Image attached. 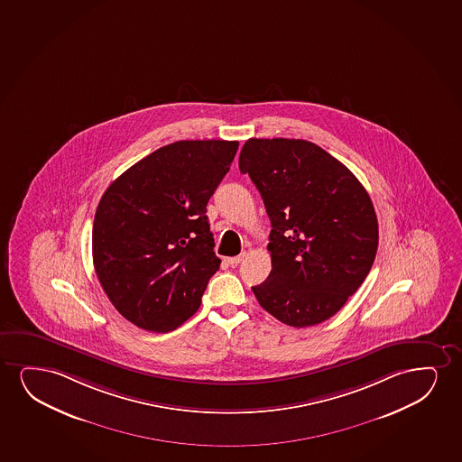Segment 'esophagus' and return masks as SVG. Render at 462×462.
Listing matches in <instances>:
<instances>
[{"instance_id":"obj_1","label":"esophagus","mask_w":462,"mask_h":462,"mask_svg":"<svg viewBox=\"0 0 462 462\" xmlns=\"http://www.w3.org/2000/svg\"><path fill=\"white\" fill-rule=\"evenodd\" d=\"M245 257H246V254H241L238 257L227 258V263L230 266H236V264H240L245 260Z\"/></svg>"}]
</instances>
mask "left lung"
Wrapping results in <instances>:
<instances>
[{
    "instance_id": "8db88e82",
    "label": "left lung",
    "mask_w": 462,
    "mask_h": 462,
    "mask_svg": "<svg viewBox=\"0 0 462 462\" xmlns=\"http://www.w3.org/2000/svg\"><path fill=\"white\" fill-rule=\"evenodd\" d=\"M240 171L271 219L270 276L252 287L282 323L307 328L334 317L365 281L378 251V219L356 175L304 139L251 138Z\"/></svg>"
}]
</instances>
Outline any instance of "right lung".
Masks as SVG:
<instances>
[{"mask_svg":"<svg viewBox=\"0 0 462 462\" xmlns=\"http://www.w3.org/2000/svg\"><path fill=\"white\" fill-rule=\"evenodd\" d=\"M238 141H177L126 169L105 191L92 228L97 277L117 312L169 332L198 312L219 270L207 204Z\"/></svg>","mask_w":462,"mask_h":462,"instance_id":"add662e5","label":"right lung"}]
</instances>
